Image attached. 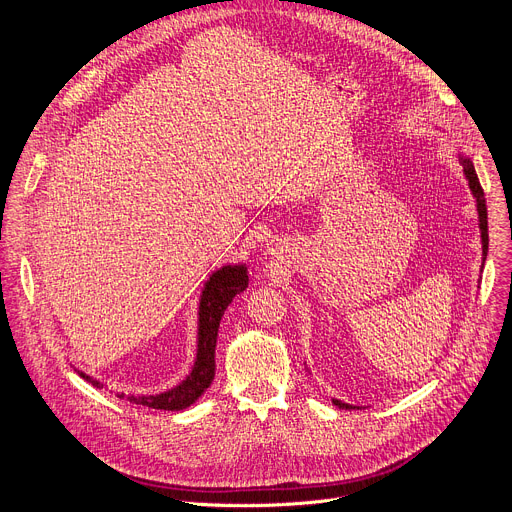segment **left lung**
I'll return each instance as SVG.
<instances>
[{"label":"left lung","instance_id":"obj_1","mask_svg":"<svg viewBox=\"0 0 512 512\" xmlns=\"http://www.w3.org/2000/svg\"><path fill=\"white\" fill-rule=\"evenodd\" d=\"M458 162H460L462 172H464V176H466V180H468L470 192H472V196H474V200H476V210H478V229H480V241H482V265H484V261H486V253H488V212H486V198H484V190H482V186H480V180H478V176H476V170H474L472 160H470L464 152H460V154H458ZM332 403H334L336 407H340V409H354V405H350V403H342L340 399H332ZM356 409H358V407H356Z\"/></svg>","mask_w":512,"mask_h":512}]
</instances>
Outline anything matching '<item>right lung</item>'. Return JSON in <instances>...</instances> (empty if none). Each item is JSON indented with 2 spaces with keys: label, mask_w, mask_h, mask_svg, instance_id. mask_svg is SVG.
Instances as JSON below:
<instances>
[{
  "label": "right lung",
  "mask_w": 512,
  "mask_h": 512,
  "mask_svg": "<svg viewBox=\"0 0 512 512\" xmlns=\"http://www.w3.org/2000/svg\"><path fill=\"white\" fill-rule=\"evenodd\" d=\"M249 285L247 265L245 263H227L212 271V275L204 281L202 294L198 300V328H196V358L192 371L186 375L182 383L176 387L158 393V395H125L119 393V399H127L129 403H137L152 409L164 411H182L196 403V399L210 387L214 379V348L218 326L225 316V310L233 302V298ZM79 375L97 389H103V383L93 379L91 375L79 371Z\"/></svg>",
  "instance_id": "add662e5"
}]
</instances>
